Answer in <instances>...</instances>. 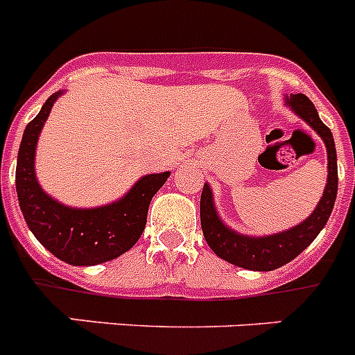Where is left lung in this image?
Returning <instances> with one entry per match:
<instances>
[{
    "instance_id": "1",
    "label": "left lung",
    "mask_w": 355,
    "mask_h": 355,
    "mask_svg": "<svg viewBox=\"0 0 355 355\" xmlns=\"http://www.w3.org/2000/svg\"><path fill=\"white\" fill-rule=\"evenodd\" d=\"M288 105L324 139L325 146H327V184H325V192L315 211L307 216L302 224L295 225L284 233L263 238H250L245 234H238L236 231L222 224L215 208H213L211 190H209L208 184H205L202 196H200V225H202V234H205L208 245L211 247L216 256H220L222 259L241 266V268H247V270H275L279 266L286 265L291 259L297 258L318 236L322 227L327 224L334 200H336L338 163L331 130L320 121L315 105L304 94H295V96L291 94Z\"/></svg>"
}]
</instances>
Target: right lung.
<instances>
[{
  "label": "right lung",
  "instance_id": "obj_1",
  "mask_svg": "<svg viewBox=\"0 0 355 355\" xmlns=\"http://www.w3.org/2000/svg\"><path fill=\"white\" fill-rule=\"evenodd\" d=\"M58 96L60 92L49 96L23 133L15 168L19 206L31 233L56 258L69 265H99L117 258L139 241L150 199L167 181L168 172L142 178L115 205L96 209L58 205L40 190L33 168L37 139Z\"/></svg>",
  "mask_w": 355,
  "mask_h": 355
}]
</instances>
